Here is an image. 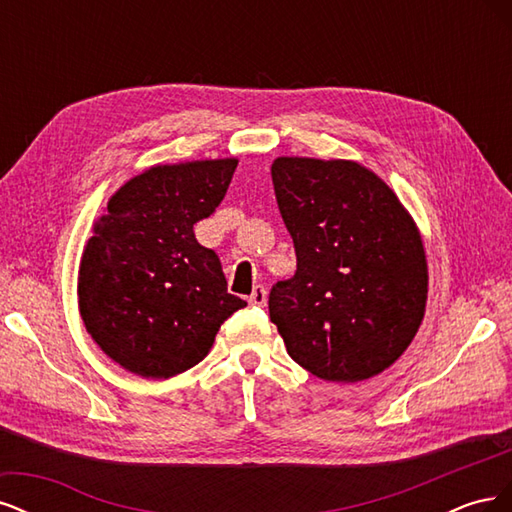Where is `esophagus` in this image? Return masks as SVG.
<instances>
[{
	"label": "esophagus",
	"mask_w": 512,
	"mask_h": 512,
	"mask_svg": "<svg viewBox=\"0 0 512 512\" xmlns=\"http://www.w3.org/2000/svg\"><path fill=\"white\" fill-rule=\"evenodd\" d=\"M250 305H256V307H262V305H267V288L265 286H254V290H252V294H250Z\"/></svg>",
	"instance_id": "1"
}]
</instances>
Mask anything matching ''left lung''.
<instances>
[{"label":"left lung","mask_w":512,"mask_h":512,"mask_svg":"<svg viewBox=\"0 0 512 512\" xmlns=\"http://www.w3.org/2000/svg\"><path fill=\"white\" fill-rule=\"evenodd\" d=\"M273 190L297 254L269 292L288 354L329 382L391 367L425 314L421 235L393 190L348 160L277 158Z\"/></svg>","instance_id":"1"}]
</instances>
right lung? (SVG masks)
I'll return each instance as SVG.
<instances>
[{
    "mask_svg": "<svg viewBox=\"0 0 512 512\" xmlns=\"http://www.w3.org/2000/svg\"><path fill=\"white\" fill-rule=\"evenodd\" d=\"M237 160L153 166L108 200L87 241L79 307L94 342L123 369L170 378L207 356L224 320L247 303L194 224L224 200Z\"/></svg>",
    "mask_w": 512,
    "mask_h": 512,
    "instance_id": "add662e5",
    "label": "right lung"
}]
</instances>
